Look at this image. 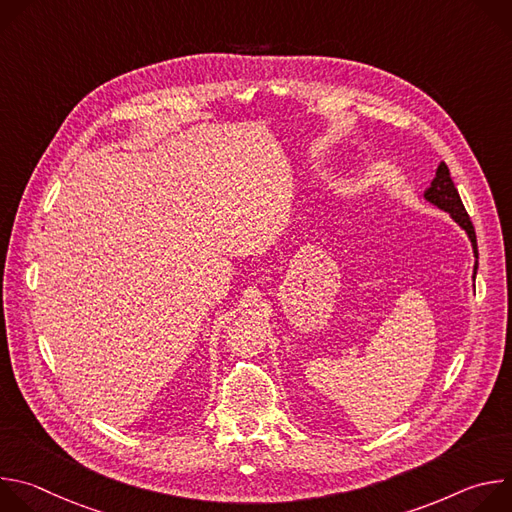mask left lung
Returning a JSON list of instances; mask_svg holds the SVG:
<instances>
[{"label": "left lung", "mask_w": 512, "mask_h": 512, "mask_svg": "<svg viewBox=\"0 0 512 512\" xmlns=\"http://www.w3.org/2000/svg\"><path fill=\"white\" fill-rule=\"evenodd\" d=\"M423 198L427 202H431L433 206L442 208L446 212H450V216L454 218V221L466 231L470 243H472V249H474V257H476V263H474V277H476V271H478V245H476V233H474V227H472V221L470 216L462 204V198L450 178V170L448 166L442 162L440 166H437L435 170V178L431 180L429 188L423 192Z\"/></svg>", "instance_id": "1"}]
</instances>
